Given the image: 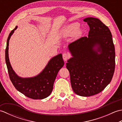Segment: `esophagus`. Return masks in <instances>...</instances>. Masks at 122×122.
<instances>
[{
  "instance_id": "1",
  "label": "esophagus",
  "mask_w": 122,
  "mask_h": 122,
  "mask_svg": "<svg viewBox=\"0 0 122 122\" xmlns=\"http://www.w3.org/2000/svg\"><path fill=\"white\" fill-rule=\"evenodd\" d=\"M62 57L64 61H67L70 58V54L69 53H64L63 54Z\"/></svg>"
}]
</instances>
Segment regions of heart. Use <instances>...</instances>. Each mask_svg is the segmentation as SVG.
Returning <instances> with one entry per match:
<instances>
[{
	"mask_svg": "<svg viewBox=\"0 0 122 122\" xmlns=\"http://www.w3.org/2000/svg\"><path fill=\"white\" fill-rule=\"evenodd\" d=\"M79 27V24L77 23H74L69 25L63 30V35L66 36H72L75 33H76V35H79L80 33V30H78Z\"/></svg>",
	"mask_w": 122,
	"mask_h": 122,
	"instance_id": "obj_1",
	"label": "heart"
}]
</instances>
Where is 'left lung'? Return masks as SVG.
<instances>
[{
  "label": "left lung",
  "mask_w": 122,
  "mask_h": 122,
  "mask_svg": "<svg viewBox=\"0 0 122 122\" xmlns=\"http://www.w3.org/2000/svg\"><path fill=\"white\" fill-rule=\"evenodd\" d=\"M83 20L90 27L88 37L69 45L73 57L66 67L74 92L90 97L102 92L111 82L115 70V52L108 27L97 18L88 17Z\"/></svg>",
  "instance_id": "1"
}]
</instances>
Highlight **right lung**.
<instances>
[{"mask_svg": "<svg viewBox=\"0 0 122 122\" xmlns=\"http://www.w3.org/2000/svg\"><path fill=\"white\" fill-rule=\"evenodd\" d=\"M17 28V26L10 33L5 51V59L10 79L15 89L27 97L32 99H43L50 95L57 74L64 66L62 56L59 54L52 58L43 70L36 76L30 78L18 76L10 65L8 56L9 41Z\"/></svg>", "mask_w": 122, "mask_h": 122, "instance_id": "1", "label": "right lung"}]
</instances>
